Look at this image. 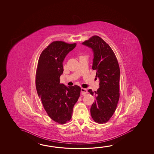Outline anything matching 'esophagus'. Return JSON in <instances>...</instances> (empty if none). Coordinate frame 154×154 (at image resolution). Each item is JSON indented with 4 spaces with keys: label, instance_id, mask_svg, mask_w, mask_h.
Instances as JSON below:
<instances>
[{
    "label": "esophagus",
    "instance_id": "34e87169",
    "mask_svg": "<svg viewBox=\"0 0 154 154\" xmlns=\"http://www.w3.org/2000/svg\"><path fill=\"white\" fill-rule=\"evenodd\" d=\"M81 92L83 95H85L87 93V90L86 88H81Z\"/></svg>",
    "mask_w": 154,
    "mask_h": 154
}]
</instances>
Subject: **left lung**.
<instances>
[{
	"mask_svg": "<svg viewBox=\"0 0 154 154\" xmlns=\"http://www.w3.org/2000/svg\"><path fill=\"white\" fill-rule=\"evenodd\" d=\"M82 44L93 50L92 69L97 71L96 77L100 81L97 91L88 90L96 97L90 109L91 116L96 122L106 123L116 111L120 97L118 62L111 47L98 36H92Z\"/></svg>",
	"mask_w": 154,
	"mask_h": 154,
	"instance_id": "left-lung-1",
	"label": "left lung"
}]
</instances>
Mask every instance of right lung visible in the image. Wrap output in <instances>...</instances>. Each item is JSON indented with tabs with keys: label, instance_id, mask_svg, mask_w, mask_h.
Segmentation results:
<instances>
[{
	"label": "right lung",
	"instance_id": "add662e5",
	"mask_svg": "<svg viewBox=\"0 0 154 154\" xmlns=\"http://www.w3.org/2000/svg\"><path fill=\"white\" fill-rule=\"evenodd\" d=\"M76 46L62 41L51 42L41 54L36 71V88L43 107L48 116L62 125L70 120L81 93L79 86H66L60 79L64 58Z\"/></svg>",
	"mask_w": 154,
	"mask_h": 154
}]
</instances>
